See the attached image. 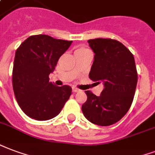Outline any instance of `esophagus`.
<instances>
[{"instance_id": "1", "label": "esophagus", "mask_w": 155, "mask_h": 155, "mask_svg": "<svg viewBox=\"0 0 155 155\" xmlns=\"http://www.w3.org/2000/svg\"><path fill=\"white\" fill-rule=\"evenodd\" d=\"M72 91L74 93H77L79 92V91H81V89H78V88H76V87H72Z\"/></svg>"}]
</instances>
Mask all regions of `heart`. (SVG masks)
I'll use <instances>...</instances> for the list:
<instances>
[{"instance_id": "obj_1", "label": "heart", "mask_w": 155, "mask_h": 155, "mask_svg": "<svg viewBox=\"0 0 155 155\" xmlns=\"http://www.w3.org/2000/svg\"><path fill=\"white\" fill-rule=\"evenodd\" d=\"M78 50H87V49H86V48H82L78 49Z\"/></svg>"}]
</instances>
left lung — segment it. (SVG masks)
Segmentation results:
<instances>
[{
    "mask_svg": "<svg viewBox=\"0 0 155 155\" xmlns=\"http://www.w3.org/2000/svg\"><path fill=\"white\" fill-rule=\"evenodd\" d=\"M94 52L89 79L104 83L99 96L87 90L83 114L95 125L107 127L120 121L130 109L137 84V71L132 53L117 40H88Z\"/></svg>",
    "mask_w": 155,
    "mask_h": 155,
    "instance_id": "8db88e82",
    "label": "left lung"
}]
</instances>
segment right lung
Instances as JSON below:
<instances>
[{
	"instance_id": "1",
	"label": "right lung",
	"mask_w": 155,
	"mask_h": 155,
	"mask_svg": "<svg viewBox=\"0 0 155 155\" xmlns=\"http://www.w3.org/2000/svg\"><path fill=\"white\" fill-rule=\"evenodd\" d=\"M71 42L38 34L28 38L17 48L12 72L14 94L20 108L31 118H53L71 94V87L49 82V74Z\"/></svg>"
}]
</instances>
